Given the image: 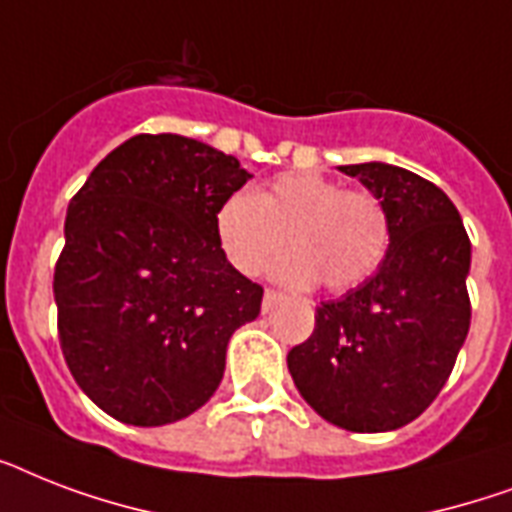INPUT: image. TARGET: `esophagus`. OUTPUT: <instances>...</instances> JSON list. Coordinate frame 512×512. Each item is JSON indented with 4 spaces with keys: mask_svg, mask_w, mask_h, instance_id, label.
<instances>
[{
    "mask_svg": "<svg viewBox=\"0 0 512 512\" xmlns=\"http://www.w3.org/2000/svg\"><path fill=\"white\" fill-rule=\"evenodd\" d=\"M276 303H281V292H276V289H265V295H263V313L273 311V308H276Z\"/></svg>",
    "mask_w": 512,
    "mask_h": 512,
    "instance_id": "esophagus-1",
    "label": "esophagus"
}]
</instances>
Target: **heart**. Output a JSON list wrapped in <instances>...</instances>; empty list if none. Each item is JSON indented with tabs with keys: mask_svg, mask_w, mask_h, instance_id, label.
Returning a JSON list of instances; mask_svg holds the SVG:
<instances>
[{
	"mask_svg": "<svg viewBox=\"0 0 512 512\" xmlns=\"http://www.w3.org/2000/svg\"><path fill=\"white\" fill-rule=\"evenodd\" d=\"M215 236L225 260L257 276L284 241L295 249L273 273L295 287L321 281L348 292L388 255L390 217L374 193L353 191L319 172H284L260 193L236 191L217 207Z\"/></svg>",
	"mask_w": 512,
	"mask_h": 512,
	"instance_id": "1",
	"label": "heart"
}]
</instances>
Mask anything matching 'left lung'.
Listing matches in <instances>:
<instances>
[{
	"label": "left lung",
	"mask_w": 512,
	"mask_h": 512,
	"mask_svg": "<svg viewBox=\"0 0 512 512\" xmlns=\"http://www.w3.org/2000/svg\"><path fill=\"white\" fill-rule=\"evenodd\" d=\"M340 172L388 209V255L361 287L316 308L313 335L289 350L287 366L324 420L385 433L417 420L452 374L470 329V239L425 177L382 162Z\"/></svg>",
	"instance_id": "obj_1"
}]
</instances>
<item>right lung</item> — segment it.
<instances>
[{
	"label": "right lung",
	"instance_id": "obj_1",
	"mask_svg": "<svg viewBox=\"0 0 512 512\" xmlns=\"http://www.w3.org/2000/svg\"><path fill=\"white\" fill-rule=\"evenodd\" d=\"M239 159L183 135H135L90 172L55 265L58 337L76 385L114 420L156 428L223 380L225 348L263 287L215 236L217 207L249 180Z\"/></svg>",
	"mask_w": 512,
	"mask_h": 512
}]
</instances>
